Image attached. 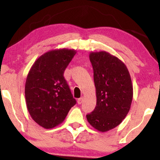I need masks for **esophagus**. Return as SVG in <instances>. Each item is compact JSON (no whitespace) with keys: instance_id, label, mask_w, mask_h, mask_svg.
<instances>
[{"instance_id":"1","label":"esophagus","mask_w":160,"mask_h":160,"mask_svg":"<svg viewBox=\"0 0 160 160\" xmlns=\"http://www.w3.org/2000/svg\"><path fill=\"white\" fill-rule=\"evenodd\" d=\"M83 99H84V98H83V97H81L80 98H78V104H81V103L83 102Z\"/></svg>"}]
</instances>
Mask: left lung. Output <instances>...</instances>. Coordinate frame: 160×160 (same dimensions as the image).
<instances>
[{
    "label": "left lung",
    "instance_id": "8db88e82",
    "mask_svg": "<svg viewBox=\"0 0 160 160\" xmlns=\"http://www.w3.org/2000/svg\"><path fill=\"white\" fill-rule=\"evenodd\" d=\"M96 106L86 115L88 122L100 132L119 125L130 109L133 89L129 71L118 57L107 51L91 52Z\"/></svg>",
    "mask_w": 160,
    "mask_h": 160
}]
</instances>
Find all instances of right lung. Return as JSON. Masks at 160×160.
I'll use <instances>...</instances> for the list:
<instances>
[{
	"label": "right lung",
	"mask_w": 160,
	"mask_h": 160,
	"mask_svg": "<svg viewBox=\"0 0 160 160\" xmlns=\"http://www.w3.org/2000/svg\"><path fill=\"white\" fill-rule=\"evenodd\" d=\"M76 53L68 48L49 51L35 61L28 72L24 89L27 108L32 120L46 129L64 122L76 103L64 78Z\"/></svg>",
	"instance_id": "1"
}]
</instances>
